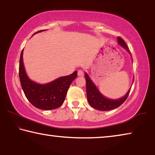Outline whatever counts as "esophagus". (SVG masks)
I'll return each instance as SVG.
<instances>
[{
    "label": "esophagus",
    "mask_w": 155,
    "mask_h": 155,
    "mask_svg": "<svg viewBox=\"0 0 155 155\" xmlns=\"http://www.w3.org/2000/svg\"><path fill=\"white\" fill-rule=\"evenodd\" d=\"M84 75V72L82 70H78V77H83Z\"/></svg>",
    "instance_id": "esophagus-1"
}]
</instances>
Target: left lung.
Segmentation results:
<instances>
[{"label":"left lung","instance_id":"left-lung-1","mask_svg":"<svg viewBox=\"0 0 155 155\" xmlns=\"http://www.w3.org/2000/svg\"><path fill=\"white\" fill-rule=\"evenodd\" d=\"M117 41L120 46L127 50L129 52L127 44L124 40L120 37H117ZM85 81H86V91H87V98L89 104L93 108L100 110V111H109V110L114 109L117 107H120L122 104L124 103V101L128 98V94L130 93V89L128 91L127 94L122 98L116 100L108 99L100 93L98 89L94 85V83L91 81L90 78L89 77L87 73H85Z\"/></svg>","mask_w":155,"mask_h":155}]
</instances>
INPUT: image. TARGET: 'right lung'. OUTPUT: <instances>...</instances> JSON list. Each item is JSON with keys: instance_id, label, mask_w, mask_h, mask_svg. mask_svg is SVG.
<instances>
[{"instance_id": "obj_1", "label": "right lung", "mask_w": 155, "mask_h": 155, "mask_svg": "<svg viewBox=\"0 0 155 155\" xmlns=\"http://www.w3.org/2000/svg\"><path fill=\"white\" fill-rule=\"evenodd\" d=\"M22 54L23 50L20 58L19 77L21 86L28 101L40 109L52 110L58 108L64 103L70 84L77 77V71L70 75L59 77L51 83L41 85L33 82L27 77L23 64Z\"/></svg>"}]
</instances>
